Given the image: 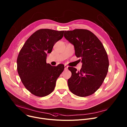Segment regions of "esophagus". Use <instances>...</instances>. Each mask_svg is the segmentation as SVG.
Returning <instances> with one entry per match:
<instances>
[{
	"instance_id": "esophagus-1",
	"label": "esophagus",
	"mask_w": 127,
	"mask_h": 127,
	"mask_svg": "<svg viewBox=\"0 0 127 127\" xmlns=\"http://www.w3.org/2000/svg\"><path fill=\"white\" fill-rule=\"evenodd\" d=\"M68 66H67V65H64V69H65V70H67L68 69Z\"/></svg>"
}]
</instances>
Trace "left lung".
<instances>
[{
	"mask_svg": "<svg viewBox=\"0 0 127 127\" xmlns=\"http://www.w3.org/2000/svg\"><path fill=\"white\" fill-rule=\"evenodd\" d=\"M65 38L74 46L75 55L81 57L80 71L68 67L72 75L68 80L70 91L79 97L94 93L101 86L108 71L109 59L101 42L92 32L76 29L65 31Z\"/></svg>",
	"mask_w": 127,
	"mask_h": 127,
	"instance_id": "obj_1",
	"label": "left lung"
}]
</instances>
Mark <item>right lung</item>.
Instances as JSON below:
<instances>
[{"instance_id":"right-lung-1","label":"right lung","mask_w":127,"mask_h":127,"mask_svg":"<svg viewBox=\"0 0 127 127\" xmlns=\"http://www.w3.org/2000/svg\"><path fill=\"white\" fill-rule=\"evenodd\" d=\"M64 31L41 29L26 40L17 59V71L27 90L38 97L52 93L56 82L63 71L64 65L52 66L46 63L47 54L63 37Z\"/></svg>"}]
</instances>
